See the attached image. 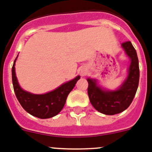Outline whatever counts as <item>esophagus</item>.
I'll return each mask as SVG.
<instances>
[{
	"instance_id": "obj_1",
	"label": "esophagus",
	"mask_w": 152,
	"mask_h": 152,
	"mask_svg": "<svg viewBox=\"0 0 152 152\" xmlns=\"http://www.w3.org/2000/svg\"><path fill=\"white\" fill-rule=\"evenodd\" d=\"M80 73H81L82 76H84V75H86V70H85V69H81Z\"/></svg>"
}]
</instances>
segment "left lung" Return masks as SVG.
Listing matches in <instances>:
<instances>
[{"instance_id":"obj_1","label":"left lung","mask_w":152,"mask_h":152,"mask_svg":"<svg viewBox=\"0 0 152 152\" xmlns=\"http://www.w3.org/2000/svg\"><path fill=\"white\" fill-rule=\"evenodd\" d=\"M122 47L131 59L129 74L122 86L117 91H104L96 86L95 80L88 79V95L92 106L100 113L113 115L125 110L136 95L139 81V60L136 49L129 41Z\"/></svg>"}]
</instances>
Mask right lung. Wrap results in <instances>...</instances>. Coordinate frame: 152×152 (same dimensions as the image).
<instances>
[{
	"instance_id": "right-lung-1",
	"label": "right lung",
	"mask_w": 152,
	"mask_h": 152,
	"mask_svg": "<svg viewBox=\"0 0 152 152\" xmlns=\"http://www.w3.org/2000/svg\"><path fill=\"white\" fill-rule=\"evenodd\" d=\"M16 59L12 67V81L15 95L23 109L31 115L41 119L50 118L58 114L66 103L69 93L74 88L80 76H76L73 80L64 83L50 92L44 95H34L23 91L19 86L15 73Z\"/></svg>"
}]
</instances>
